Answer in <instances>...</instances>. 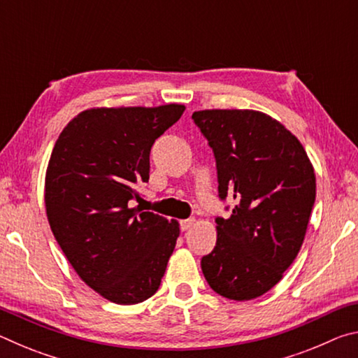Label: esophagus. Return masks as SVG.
<instances>
[{"instance_id": "1", "label": "esophagus", "mask_w": 358, "mask_h": 358, "mask_svg": "<svg viewBox=\"0 0 358 358\" xmlns=\"http://www.w3.org/2000/svg\"><path fill=\"white\" fill-rule=\"evenodd\" d=\"M194 222H196L194 217H189V220H183V221H180V227H181V230H187L194 226Z\"/></svg>"}]
</instances>
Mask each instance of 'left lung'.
I'll return each instance as SVG.
<instances>
[{
    "instance_id": "left-lung-1",
    "label": "left lung",
    "mask_w": 358,
    "mask_h": 358,
    "mask_svg": "<svg viewBox=\"0 0 358 358\" xmlns=\"http://www.w3.org/2000/svg\"><path fill=\"white\" fill-rule=\"evenodd\" d=\"M192 120L213 148L220 197L232 213L216 217V246L202 257L210 287L229 300H252L276 286L299 254L316 201L305 148L270 115L211 108Z\"/></svg>"
}]
</instances>
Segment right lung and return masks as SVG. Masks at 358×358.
I'll return each mask as SVG.
<instances>
[{
	"label": "right lung",
	"mask_w": 358,
	"mask_h": 358,
	"mask_svg": "<svg viewBox=\"0 0 358 358\" xmlns=\"http://www.w3.org/2000/svg\"><path fill=\"white\" fill-rule=\"evenodd\" d=\"M185 106L93 107L72 118L52 150L45 211L55 238L87 286L117 305L159 289L178 221L131 207L150 178L155 141Z\"/></svg>",
	"instance_id": "add662e5"
}]
</instances>
